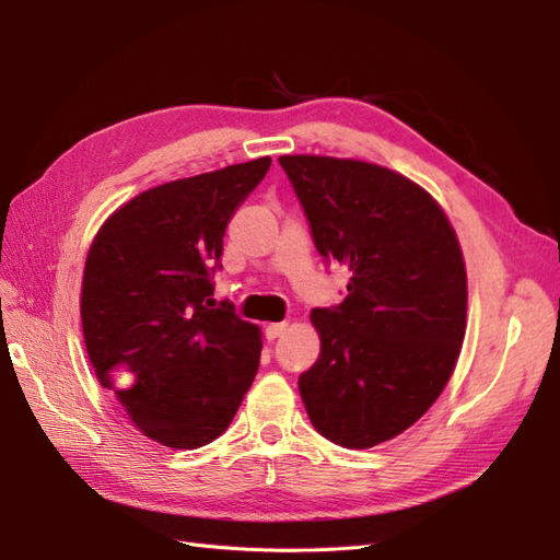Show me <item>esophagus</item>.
Returning a JSON list of instances; mask_svg holds the SVG:
<instances>
[{"label": "esophagus", "instance_id": "esophagus-1", "mask_svg": "<svg viewBox=\"0 0 560 560\" xmlns=\"http://www.w3.org/2000/svg\"><path fill=\"white\" fill-rule=\"evenodd\" d=\"M287 327H290V325H287V322H273V325L266 327L264 334H266L268 341H276V338H280L287 331Z\"/></svg>", "mask_w": 560, "mask_h": 560}]
</instances>
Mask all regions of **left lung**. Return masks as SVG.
<instances>
[{"label": "left lung", "mask_w": 560, "mask_h": 560, "mask_svg": "<svg viewBox=\"0 0 560 560\" xmlns=\"http://www.w3.org/2000/svg\"><path fill=\"white\" fill-rule=\"evenodd\" d=\"M327 261L348 266V296L315 308L319 358L299 376L313 428L346 448L387 442L446 387L467 327V273L439 202L376 163L280 156Z\"/></svg>", "instance_id": "left-lung-1"}]
</instances>
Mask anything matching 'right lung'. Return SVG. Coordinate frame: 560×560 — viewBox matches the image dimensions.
I'll return each mask as SVG.
<instances>
[{"mask_svg": "<svg viewBox=\"0 0 560 560\" xmlns=\"http://www.w3.org/2000/svg\"><path fill=\"white\" fill-rule=\"evenodd\" d=\"M268 167L264 156L142 191L89 249L81 327L95 376L163 446L214 442L257 376L259 327L210 296L231 217Z\"/></svg>", "mask_w": 560, "mask_h": 560, "instance_id": "right-lung-1", "label": "right lung"}]
</instances>
